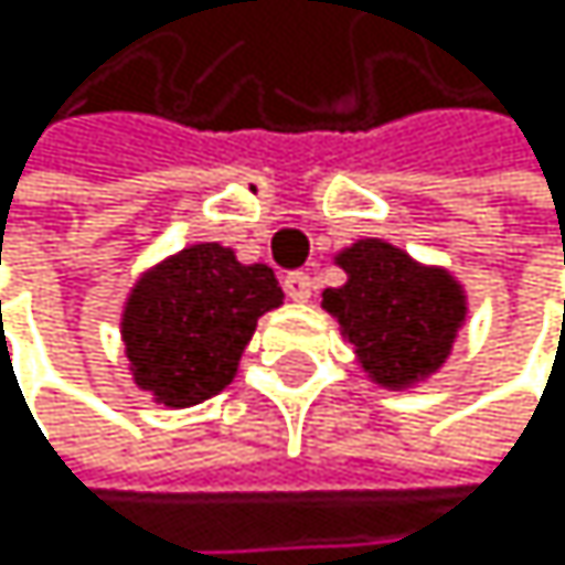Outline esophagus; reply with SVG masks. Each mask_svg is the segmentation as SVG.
<instances>
[{
    "instance_id": "obj_1",
    "label": "esophagus",
    "mask_w": 565,
    "mask_h": 565,
    "mask_svg": "<svg viewBox=\"0 0 565 565\" xmlns=\"http://www.w3.org/2000/svg\"><path fill=\"white\" fill-rule=\"evenodd\" d=\"M285 291H288V298L291 301H308L311 298V277L308 274H288L285 277Z\"/></svg>"
}]
</instances>
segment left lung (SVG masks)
Wrapping results in <instances>:
<instances>
[{"label": "left lung", "mask_w": 565, "mask_h": 565, "mask_svg": "<svg viewBox=\"0 0 565 565\" xmlns=\"http://www.w3.org/2000/svg\"><path fill=\"white\" fill-rule=\"evenodd\" d=\"M335 260L345 285L324 291L321 308L355 345L369 380L406 390L434 376L465 324V288L447 270L424 267L376 236L345 247Z\"/></svg>", "instance_id": "left-lung-1"}]
</instances>
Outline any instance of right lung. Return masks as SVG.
<instances>
[{
	"instance_id": "1",
	"label": "right lung",
	"mask_w": 565,
	"mask_h": 565,
	"mask_svg": "<svg viewBox=\"0 0 565 565\" xmlns=\"http://www.w3.org/2000/svg\"><path fill=\"white\" fill-rule=\"evenodd\" d=\"M285 301L264 264L230 247H185L138 277L121 315L138 390L166 406H196L233 383L257 318Z\"/></svg>"
}]
</instances>
